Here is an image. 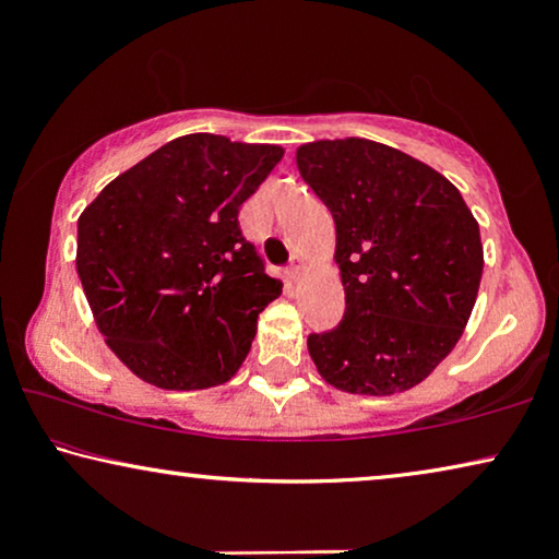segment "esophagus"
I'll use <instances>...</instances> for the list:
<instances>
[{"label": "esophagus", "mask_w": 559, "mask_h": 559, "mask_svg": "<svg viewBox=\"0 0 559 559\" xmlns=\"http://www.w3.org/2000/svg\"><path fill=\"white\" fill-rule=\"evenodd\" d=\"M305 266H308V259H305L302 254H295L293 257V264H289V270H287V280L289 282L300 280V274L305 272Z\"/></svg>", "instance_id": "34e87169"}]
</instances>
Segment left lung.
<instances>
[{
  "instance_id": "left-lung-1",
  "label": "left lung",
  "mask_w": 559,
  "mask_h": 559,
  "mask_svg": "<svg viewBox=\"0 0 559 559\" xmlns=\"http://www.w3.org/2000/svg\"><path fill=\"white\" fill-rule=\"evenodd\" d=\"M297 170L335 221L341 325L308 338L328 384L386 396L417 386L468 325L484 274L478 221L445 175L389 144L297 147Z\"/></svg>"
}]
</instances>
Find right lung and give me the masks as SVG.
I'll use <instances>...</instances> for the list:
<instances>
[{
    "label": "right lung",
    "instance_id": "obj_1",
    "mask_svg": "<svg viewBox=\"0 0 559 559\" xmlns=\"http://www.w3.org/2000/svg\"><path fill=\"white\" fill-rule=\"evenodd\" d=\"M282 155L280 144L186 134L83 209L75 270L106 346L134 377L193 392L241 369L282 282L264 274L239 211Z\"/></svg>",
    "mask_w": 559,
    "mask_h": 559
}]
</instances>
